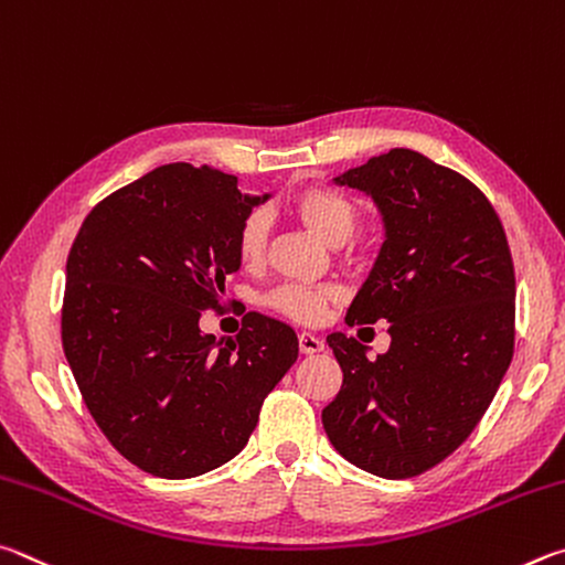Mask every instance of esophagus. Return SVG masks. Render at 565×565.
I'll list each match as a JSON object with an SVG mask.
<instances>
[{
  "instance_id": "esophagus-1",
  "label": "esophagus",
  "mask_w": 565,
  "mask_h": 565,
  "mask_svg": "<svg viewBox=\"0 0 565 565\" xmlns=\"http://www.w3.org/2000/svg\"><path fill=\"white\" fill-rule=\"evenodd\" d=\"M298 342H300L302 354H318L324 350V342L320 338H315V334H310V332H300Z\"/></svg>"
}]
</instances>
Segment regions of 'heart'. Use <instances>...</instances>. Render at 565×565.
<instances>
[{
    "instance_id": "1",
    "label": "heart",
    "mask_w": 565,
    "mask_h": 565,
    "mask_svg": "<svg viewBox=\"0 0 565 565\" xmlns=\"http://www.w3.org/2000/svg\"><path fill=\"white\" fill-rule=\"evenodd\" d=\"M288 211L330 245H342L344 241H350L354 227L360 223L358 205L348 195L320 183L298 188L290 195ZM235 253L245 267L263 265L267 253V217L263 213H250L245 217L235 237ZM340 298L342 290L338 285L288 282L270 292L267 305L295 322L315 324Z\"/></svg>"
}]
</instances>
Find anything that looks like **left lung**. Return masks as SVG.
<instances>
[{
  "mask_svg": "<svg viewBox=\"0 0 565 565\" xmlns=\"http://www.w3.org/2000/svg\"><path fill=\"white\" fill-rule=\"evenodd\" d=\"M334 183L367 193L384 243L348 324L390 322L377 360L342 332V390L322 409L332 447L382 479H409L467 441L513 358L516 277L497 211L469 178L392 148Z\"/></svg>",
  "mask_w": 565,
  "mask_h": 565,
  "instance_id": "obj_1",
  "label": "left lung"
}]
</instances>
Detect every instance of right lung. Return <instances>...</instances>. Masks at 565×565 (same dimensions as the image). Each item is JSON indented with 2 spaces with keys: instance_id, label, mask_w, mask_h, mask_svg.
I'll use <instances>...</instances> for the list:
<instances>
[{
  "instance_id": "right-lung-1",
  "label": "right lung",
  "mask_w": 565,
  "mask_h": 565,
  "mask_svg": "<svg viewBox=\"0 0 565 565\" xmlns=\"http://www.w3.org/2000/svg\"><path fill=\"white\" fill-rule=\"evenodd\" d=\"M237 178L158 166L104 198L68 250L62 344L98 429L138 469L191 479L231 461L267 394L298 360V334L247 312L235 340L198 328L255 205Z\"/></svg>"
}]
</instances>
